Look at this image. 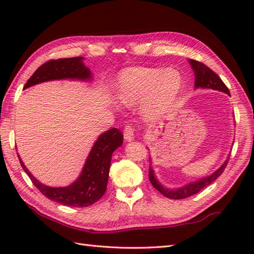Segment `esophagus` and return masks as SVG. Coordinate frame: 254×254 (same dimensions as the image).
I'll list each match as a JSON object with an SVG mask.
<instances>
[{
    "mask_svg": "<svg viewBox=\"0 0 254 254\" xmlns=\"http://www.w3.org/2000/svg\"><path fill=\"white\" fill-rule=\"evenodd\" d=\"M135 130H134V127H131V126H127L126 127V128H124L123 131V136H124V139L127 142H131L134 139V137H135Z\"/></svg>",
    "mask_w": 254,
    "mask_h": 254,
    "instance_id": "esophagus-1",
    "label": "esophagus"
}]
</instances>
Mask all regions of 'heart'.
<instances>
[{
  "instance_id": "heart-1",
  "label": "heart",
  "mask_w": 254,
  "mask_h": 254,
  "mask_svg": "<svg viewBox=\"0 0 254 254\" xmlns=\"http://www.w3.org/2000/svg\"><path fill=\"white\" fill-rule=\"evenodd\" d=\"M181 74L175 68L130 67L119 75L117 94L124 106L142 101L141 111L147 120L160 117L182 88Z\"/></svg>"
}]
</instances>
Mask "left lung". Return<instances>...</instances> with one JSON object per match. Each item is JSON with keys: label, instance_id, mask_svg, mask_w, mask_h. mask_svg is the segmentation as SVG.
<instances>
[{"label": "left lung", "instance_id": "1", "mask_svg": "<svg viewBox=\"0 0 254 254\" xmlns=\"http://www.w3.org/2000/svg\"><path fill=\"white\" fill-rule=\"evenodd\" d=\"M189 63L194 72V77H195V80H194V89H213V90H218V91H223V93L229 95V90L226 87V85L223 83V80L219 78L218 75L216 73H214L212 69L207 67L205 64L197 62L195 60H189ZM228 159H229V155L227 159L224 161V164L219 167L217 170H215L212 175L203 177L201 179H198L196 181L193 182H189L187 185L182 186L180 188L177 189H169L164 187L161 183L158 181L157 177L155 176V171L152 168V158L149 157V172H148V177H149V181L152 183L153 187L155 189L164 194L166 197H169L172 199H181V198H186L193 195V194H196L202 190L203 188L206 186L210 185L213 181H215L217 178L223 174V171L225 170L226 166L228 164Z\"/></svg>", "mask_w": 254, "mask_h": 254}]
</instances>
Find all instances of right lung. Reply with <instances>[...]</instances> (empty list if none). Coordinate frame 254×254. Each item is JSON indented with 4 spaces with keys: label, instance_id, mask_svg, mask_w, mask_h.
Instances as JSON below:
<instances>
[{
    "label": "right lung",
    "instance_id": "1",
    "mask_svg": "<svg viewBox=\"0 0 254 254\" xmlns=\"http://www.w3.org/2000/svg\"><path fill=\"white\" fill-rule=\"evenodd\" d=\"M72 79L89 82L93 79L90 69L84 64L83 57L51 60L37 68L27 80L24 89L49 80ZM123 143L120 130L113 127L104 132L94 143L86 158L84 167L77 179L67 187H49L41 183L26 168L23 160L20 165L35 187L51 201L66 206L86 207L96 203L106 192L112 154Z\"/></svg>",
    "mask_w": 254,
    "mask_h": 254
}]
</instances>
